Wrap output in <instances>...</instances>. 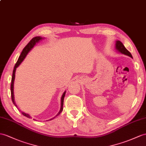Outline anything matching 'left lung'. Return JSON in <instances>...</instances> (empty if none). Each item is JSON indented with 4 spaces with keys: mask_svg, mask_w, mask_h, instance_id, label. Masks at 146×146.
<instances>
[{
    "mask_svg": "<svg viewBox=\"0 0 146 146\" xmlns=\"http://www.w3.org/2000/svg\"><path fill=\"white\" fill-rule=\"evenodd\" d=\"M116 48H117L119 52H121V54L126 55L129 56V57L133 58L130 52L126 49L125 47L124 46V45L123 44V43L121 42V41L119 40L117 41V42H116Z\"/></svg>",
    "mask_w": 146,
    "mask_h": 146,
    "instance_id": "obj_1",
    "label": "left lung"
}]
</instances>
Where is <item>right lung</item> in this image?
<instances>
[{
    "label": "right lung",
    "mask_w": 146,
    "mask_h": 146,
    "mask_svg": "<svg viewBox=\"0 0 146 146\" xmlns=\"http://www.w3.org/2000/svg\"><path fill=\"white\" fill-rule=\"evenodd\" d=\"M40 39H42V37H39V36H36V37H33V38L30 41H29V43L27 45V46H25V47L23 49V51H22V52H21L19 58H18V59L17 63H15V66H14V68H13V70L12 81H11L10 90H11V98H12V102H13L14 105L15 106L17 107V105L15 104V101H14V96H13V83H14V80H15V76L16 68L21 64V63L23 62L24 58H25L26 56H27V54L29 52V50H31V49L33 47H34V46L36 44V43L37 42H39V41ZM65 92H65L64 93H63V95H62V99H62V100H61V109H60V111L58 113V114L57 115V116L62 111V110H63V100H64V98H65ZM22 114H23L24 116H25V117H27V118H31L30 116H29L28 114L25 113H24V112H22ZM52 119H53V118H52Z\"/></svg>",
    "instance_id": "right-lung-1"
}]
</instances>
